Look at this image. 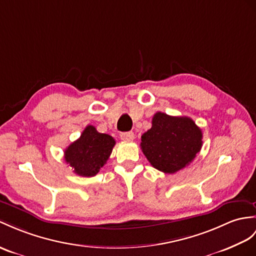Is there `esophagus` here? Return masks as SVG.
Instances as JSON below:
<instances>
[{
  "label": "esophagus",
  "instance_id": "34e87169",
  "mask_svg": "<svg viewBox=\"0 0 256 256\" xmlns=\"http://www.w3.org/2000/svg\"><path fill=\"white\" fill-rule=\"evenodd\" d=\"M120 139L124 141H132L134 139V134L129 132H122L120 134Z\"/></svg>",
  "mask_w": 256,
  "mask_h": 256
}]
</instances>
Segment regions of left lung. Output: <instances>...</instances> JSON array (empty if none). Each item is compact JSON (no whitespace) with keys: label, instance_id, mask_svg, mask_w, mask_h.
I'll return each instance as SVG.
<instances>
[{"label":"left lung","instance_id":"1","mask_svg":"<svg viewBox=\"0 0 256 256\" xmlns=\"http://www.w3.org/2000/svg\"><path fill=\"white\" fill-rule=\"evenodd\" d=\"M202 130L191 118L158 112L141 136V150L156 170L174 174L194 160L202 148Z\"/></svg>","mask_w":256,"mask_h":256}]
</instances>
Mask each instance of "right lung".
<instances>
[{"instance_id":"obj_1","label":"right lung","mask_w":256,"mask_h":256,"mask_svg":"<svg viewBox=\"0 0 256 256\" xmlns=\"http://www.w3.org/2000/svg\"><path fill=\"white\" fill-rule=\"evenodd\" d=\"M115 143L113 136L100 134L96 127L89 124L80 138L66 148L65 162L79 176H96L101 167L106 164Z\"/></svg>"}]
</instances>
